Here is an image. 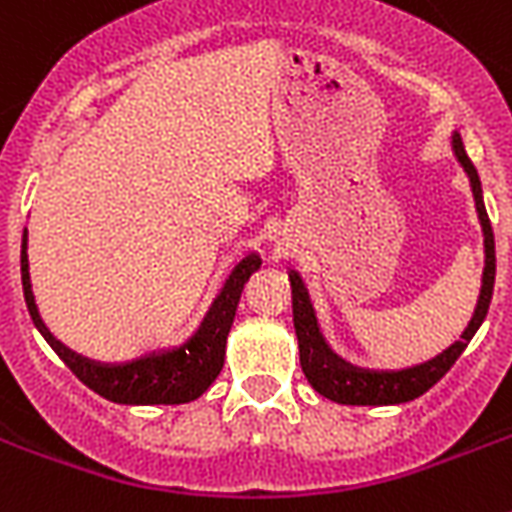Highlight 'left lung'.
<instances>
[{
  "mask_svg": "<svg viewBox=\"0 0 512 512\" xmlns=\"http://www.w3.org/2000/svg\"><path fill=\"white\" fill-rule=\"evenodd\" d=\"M452 148L460 164L465 167L470 177V188H473V199H476L478 220L484 228V284H481V295H478V305L473 319H470L468 329L462 332V337L454 345L438 353L436 358H430L425 364L409 366V369H398V372H377V369H361V366L348 364L345 358H340L335 350L329 348L327 340L321 337L319 324H316V313L308 300V292L303 287V279L295 271L289 273V284H292V319H295V335L300 342V366H303L305 377L313 385V390H319L321 396L337 404L348 406H385V404H406L420 398L425 390H430L449 369L454 361L462 356V350L468 348V342L478 332V327L484 324L486 313H489V303H492L494 292V273H497V257H494V231L486 215L484 193H481V180L473 167V162L465 154L460 132L452 135Z\"/></svg>",
  "mask_w": 512,
  "mask_h": 512,
  "instance_id": "8db88e82",
  "label": "left lung"
}]
</instances>
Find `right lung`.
<instances>
[{"label":"right lung","instance_id":"right-lung-1","mask_svg":"<svg viewBox=\"0 0 512 512\" xmlns=\"http://www.w3.org/2000/svg\"><path fill=\"white\" fill-rule=\"evenodd\" d=\"M260 268V257L247 255L231 276L225 279L220 295L207 311L201 327L193 332L191 340H185L180 348L148 353L127 364H100L92 358H84L55 340L52 332L44 327L42 316L36 311L34 292H31V276H28L26 255V231L20 244V279H23V297H26L28 313L34 327L50 342V348L63 358V364L79 377L98 396L114 401V404H188L199 398L204 390L215 382L225 361V340L231 332L236 305H239L241 289L249 276Z\"/></svg>","mask_w":512,"mask_h":512}]
</instances>
